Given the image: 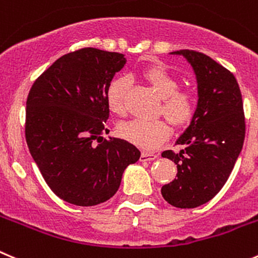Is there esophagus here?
Returning <instances> with one entry per match:
<instances>
[{
	"label": "esophagus",
	"mask_w": 258,
	"mask_h": 258,
	"mask_svg": "<svg viewBox=\"0 0 258 258\" xmlns=\"http://www.w3.org/2000/svg\"><path fill=\"white\" fill-rule=\"evenodd\" d=\"M156 158H158L156 153H149V152H143L141 154V161L146 162V161H154Z\"/></svg>",
	"instance_id": "esophagus-1"
}]
</instances>
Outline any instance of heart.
<instances>
[{"mask_svg":"<svg viewBox=\"0 0 258 258\" xmlns=\"http://www.w3.org/2000/svg\"><path fill=\"white\" fill-rule=\"evenodd\" d=\"M144 80L162 99L159 112L167 117L168 121L176 127L185 126L191 121L196 110L195 97L187 91H178L180 83L177 78L168 72L163 66H152L143 72ZM127 80L116 78L109 85L106 91V101L110 111L116 116L126 115L125 95ZM117 133L125 141L131 142L142 149H156L161 146L170 134V127L164 120H141L119 125Z\"/></svg>","mask_w":258,"mask_h":258,"instance_id":"heart-1","label":"heart"}]
</instances>
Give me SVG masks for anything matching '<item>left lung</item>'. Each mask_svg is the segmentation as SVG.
<instances>
[{"mask_svg": "<svg viewBox=\"0 0 258 258\" xmlns=\"http://www.w3.org/2000/svg\"><path fill=\"white\" fill-rule=\"evenodd\" d=\"M170 54L191 64L199 100L190 125L176 141L185 148L162 153L177 164V175L161 192L172 207L192 209L222 190L239 157L246 136L243 101L233 73L214 59L187 49Z\"/></svg>", "mask_w": 258, "mask_h": 258, "instance_id": "1", "label": "left lung"}]
</instances>
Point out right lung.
<instances>
[{"instance_id": "1", "label": "right lung", "mask_w": 258, "mask_h": 258, "mask_svg": "<svg viewBox=\"0 0 258 258\" xmlns=\"http://www.w3.org/2000/svg\"><path fill=\"white\" fill-rule=\"evenodd\" d=\"M126 63L124 54L83 48L57 59L34 82L26 101L25 137L31 157L58 198L94 207L116 194L141 151L102 137L106 91Z\"/></svg>"}]
</instances>
